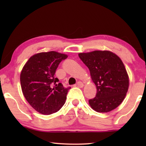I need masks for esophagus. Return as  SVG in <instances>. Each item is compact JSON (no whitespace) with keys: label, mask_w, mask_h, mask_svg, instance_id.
Here are the masks:
<instances>
[{"label":"esophagus","mask_w":146,"mask_h":146,"mask_svg":"<svg viewBox=\"0 0 146 146\" xmlns=\"http://www.w3.org/2000/svg\"><path fill=\"white\" fill-rule=\"evenodd\" d=\"M77 86L79 88H82L84 86V84L82 82H80V81H79V82H77Z\"/></svg>","instance_id":"34e87169"}]
</instances>
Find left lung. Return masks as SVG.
<instances>
[{
    "label": "left lung",
    "mask_w": 146,
    "mask_h": 146,
    "mask_svg": "<svg viewBox=\"0 0 146 146\" xmlns=\"http://www.w3.org/2000/svg\"><path fill=\"white\" fill-rule=\"evenodd\" d=\"M78 56L89 68L97 87L96 97L89 100L97 112L108 113L123 102L129 88V76L122 60L110 51L80 53Z\"/></svg>",
    "instance_id": "obj_1"
}]
</instances>
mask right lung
Returning <instances> with one entry per match:
<instances>
[{"label":"right lung","instance_id":"1","mask_svg":"<svg viewBox=\"0 0 146 146\" xmlns=\"http://www.w3.org/2000/svg\"><path fill=\"white\" fill-rule=\"evenodd\" d=\"M68 55L56 51L35 54L21 71L22 91L30 106L43 115L57 112L66 102L71 88H64L55 78L56 68Z\"/></svg>","mask_w":146,"mask_h":146}]
</instances>
